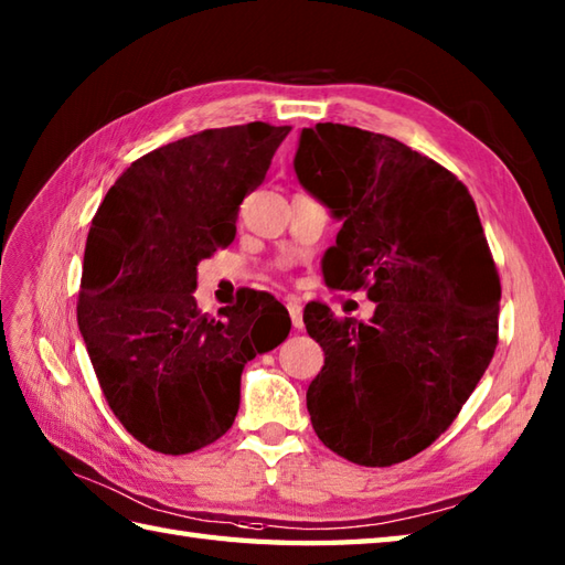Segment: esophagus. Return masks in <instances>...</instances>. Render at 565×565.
<instances>
[{
  "instance_id": "esophagus-1",
  "label": "esophagus",
  "mask_w": 565,
  "mask_h": 565,
  "mask_svg": "<svg viewBox=\"0 0 565 565\" xmlns=\"http://www.w3.org/2000/svg\"><path fill=\"white\" fill-rule=\"evenodd\" d=\"M286 308H289V316H291L294 328L301 330L303 328V306L298 303V301H289V303H286Z\"/></svg>"
}]
</instances>
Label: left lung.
<instances>
[{
  "instance_id": "1",
  "label": "left lung",
  "mask_w": 565,
  "mask_h": 565,
  "mask_svg": "<svg viewBox=\"0 0 565 565\" xmlns=\"http://www.w3.org/2000/svg\"><path fill=\"white\" fill-rule=\"evenodd\" d=\"M294 170L342 223L326 281L376 303L369 322L306 308L326 352L310 423L347 461L401 463L454 423L495 352L500 279L476 203L435 160L342 124L303 128Z\"/></svg>"
}]
</instances>
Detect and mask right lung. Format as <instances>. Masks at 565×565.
<instances>
[{"label": "right lung", "instance_id": "obj_1", "mask_svg": "<svg viewBox=\"0 0 565 565\" xmlns=\"http://www.w3.org/2000/svg\"><path fill=\"white\" fill-rule=\"evenodd\" d=\"M289 130L255 121L174 140L130 164L94 215L79 332L114 415L152 451L189 454L223 437L245 364L289 338V310L269 294L221 318L194 298L199 262L233 243L239 203Z\"/></svg>", "mask_w": 565, "mask_h": 565}]
</instances>
